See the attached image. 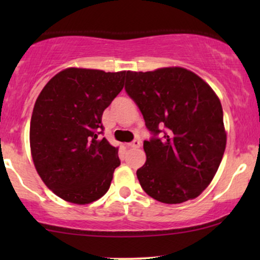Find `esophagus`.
Returning <instances> with one entry per match:
<instances>
[{"instance_id": "esophagus-1", "label": "esophagus", "mask_w": 260, "mask_h": 260, "mask_svg": "<svg viewBox=\"0 0 260 260\" xmlns=\"http://www.w3.org/2000/svg\"><path fill=\"white\" fill-rule=\"evenodd\" d=\"M127 147L131 148V149H137V148L141 147V142L137 141V140H135L134 142H131V143L127 144Z\"/></svg>"}]
</instances>
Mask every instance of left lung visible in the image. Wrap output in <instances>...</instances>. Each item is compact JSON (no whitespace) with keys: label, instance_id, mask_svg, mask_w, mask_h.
<instances>
[{"label":"left lung","instance_id":"left-lung-1","mask_svg":"<svg viewBox=\"0 0 260 260\" xmlns=\"http://www.w3.org/2000/svg\"><path fill=\"white\" fill-rule=\"evenodd\" d=\"M125 91L152 134L143 143L147 161L136 173L141 187L163 204L198 198L214 177L226 148L218 95L182 67L127 71Z\"/></svg>","mask_w":260,"mask_h":260}]
</instances>
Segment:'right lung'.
I'll return each instance as SVG.
<instances>
[{"mask_svg": "<svg viewBox=\"0 0 260 260\" xmlns=\"http://www.w3.org/2000/svg\"><path fill=\"white\" fill-rule=\"evenodd\" d=\"M126 71L71 67L55 74L35 102L29 141L35 169L65 201L91 204L109 190L120 165L106 138L102 116L123 90Z\"/></svg>", "mask_w": 260, "mask_h": 260, "instance_id": "obj_1", "label": "right lung"}]
</instances>
